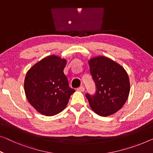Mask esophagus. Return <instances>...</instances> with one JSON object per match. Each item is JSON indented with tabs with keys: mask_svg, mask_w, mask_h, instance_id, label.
I'll list each match as a JSON object with an SVG mask.
<instances>
[{
	"mask_svg": "<svg viewBox=\"0 0 153 153\" xmlns=\"http://www.w3.org/2000/svg\"><path fill=\"white\" fill-rule=\"evenodd\" d=\"M84 89H85V88H84V86H80V87L77 88V91H80V92H83V91H84Z\"/></svg>",
	"mask_w": 153,
	"mask_h": 153,
	"instance_id": "34e87169",
	"label": "esophagus"
}]
</instances>
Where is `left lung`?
I'll list each match as a JSON object with an SVG mask.
<instances>
[{"label":"left lung","mask_w":153,"mask_h":153,"mask_svg":"<svg viewBox=\"0 0 153 153\" xmlns=\"http://www.w3.org/2000/svg\"><path fill=\"white\" fill-rule=\"evenodd\" d=\"M90 72L96 86V93L86 95L91 108L100 116L113 115L122 108L130 93L127 72L119 64L100 56L88 60Z\"/></svg>","instance_id":"left-lung-1"}]
</instances>
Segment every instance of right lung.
I'll return each mask as SVG.
<instances>
[{"instance_id":"obj_1","label":"right lung","mask_w":153,"mask_h":153,"mask_svg":"<svg viewBox=\"0 0 153 153\" xmlns=\"http://www.w3.org/2000/svg\"><path fill=\"white\" fill-rule=\"evenodd\" d=\"M67 60L56 55L47 56L27 72L24 82L28 102L38 112L53 116L66 108L75 90L64 74Z\"/></svg>"}]
</instances>
